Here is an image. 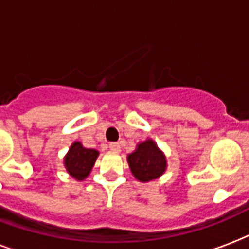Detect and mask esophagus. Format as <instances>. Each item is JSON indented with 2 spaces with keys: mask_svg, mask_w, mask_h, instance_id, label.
<instances>
[{
  "mask_svg": "<svg viewBox=\"0 0 249 249\" xmlns=\"http://www.w3.org/2000/svg\"><path fill=\"white\" fill-rule=\"evenodd\" d=\"M109 148H110V151L113 152H119L121 151V144H119V142H110V144H109Z\"/></svg>",
  "mask_w": 249,
  "mask_h": 249,
  "instance_id": "1",
  "label": "esophagus"
}]
</instances>
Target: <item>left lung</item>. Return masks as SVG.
Here are the masks:
<instances>
[{"mask_svg": "<svg viewBox=\"0 0 249 249\" xmlns=\"http://www.w3.org/2000/svg\"><path fill=\"white\" fill-rule=\"evenodd\" d=\"M127 161L132 175L142 183L160 178L167 166L163 152L152 139L138 144L136 149L127 156Z\"/></svg>", "mask_w": 249, "mask_h": 249, "instance_id": "left-lung-1", "label": "left lung"}]
</instances>
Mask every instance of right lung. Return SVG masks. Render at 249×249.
Returning a JSON list of instances; mask_svg holds the SVG:
<instances>
[{"mask_svg":"<svg viewBox=\"0 0 249 249\" xmlns=\"http://www.w3.org/2000/svg\"><path fill=\"white\" fill-rule=\"evenodd\" d=\"M98 157V151L84 148L82 142H75L65 156V167L67 173L76 180H84L89 175Z\"/></svg>","mask_w":249,"mask_h":249,"instance_id":"obj_1","label":"right lung"}]
</instances>
